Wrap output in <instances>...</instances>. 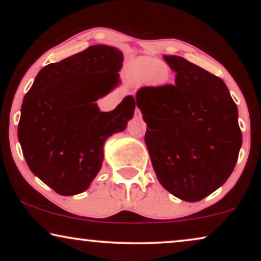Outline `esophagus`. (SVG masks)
<instances>
[{
    "instance_id": "34e87169",
    "label": "esophagus",
    "mask_w": 261,
    "mask_h": 261,
    "mask_svg": "<svg viewBox=\"0 0 261 261\" xmlns=\"http://www.w3.org/2000/svg\"><path fill=\"white\" fill-rule=\"evenodd\" d=\"M135 117H137V119H141V112L138 108L135 109Z\"/></svg>"
}]
</instances>
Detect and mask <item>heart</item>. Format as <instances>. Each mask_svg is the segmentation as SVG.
Wrapping results in <instances>:
<instances>
[{
    "instance_id": "obj_1",
    "label": "heart",
    "mask_w": 261,
    "mask_h": 261,
    "mask_svg": "<svg viewBox=\"0 0 261 261\" xmlns=\"http://www.w3.org/2000/svg\"><path fill=\"white\" fill-rule=\"evenodd\" d=\"M132 77L138 82H155L160 83L169 77L165 64L158 59L142 58L132 64L129 67Z\"/></svg>"
}]
</instances>
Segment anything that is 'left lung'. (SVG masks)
<instances>
[{
  "instance_id": "left-lung-1",
  "label": "left lung",
  "mask_w": 261,
  "mask_h": 261,
  "mask_svg": "<svg viewBox=\"0 0 261 261\" xmlns=\"http://www.w3.org/2000/svg\"><path fill=\"white\" fill-rule=\"evenodd\" d=\"M174 84L140 88L135 103L164 189L198 202L226 183L242 144L238 107L221 78L178 56H164Z\"/></svg>"
}]
</instances>
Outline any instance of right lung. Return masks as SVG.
<instances>
[{"label":"right lung","mask_w":261,"mask_h":261,"mask_svg":"<svg viewBox=\"0 0 261 261\" xmlns=\"http://www.w3.org/2000/svg\"><path fill=\"white\" fill-rule=\"evenodd\" d=\"M122 62L119 48L90 46L42 67L24 96L17 127L23 156L57 194L72 196L90 187L106 140L126 129L134 115L132 95L112 112H101L96 103L121 83Z\"/></svg>","instance_id":"right-lung-1"}]
</instances>
